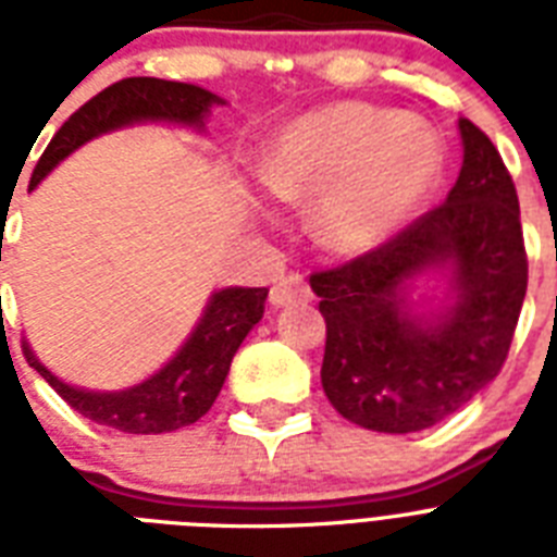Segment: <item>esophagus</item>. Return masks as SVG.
I'll use <instances>...</instances> for the list:
<instances>
[{
	"mask_svg": "<svg viewBox=\"0 0 557 557\" xmlns=\"http://www.w3.org/2000/svg\"><path fill=\"white\" fill-rule=\"evenodd\" d=\"M271 306H297V304H309L312 300V288L306 283L300 274H286V277H280L274 283L269 295Z\"/></svg>",
	"mask_w": 557,
	"mask_h": 557,
	"instance_id": "34e87169",
	"label": "esophagus"
}]
</instances>
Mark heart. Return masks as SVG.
<instances>
[{"label": "heart", "instance_id": "obj_1", "mask_svg": "<svg viewBox=\"0 0 557 557\" xmlns=\"http://www.w3.org/2000/svg\"><path fill=\"white\" fill-rule=\"evenodd\" d=\"M440 135L370 103H332L288 121L262 156L260 178L283 201L318 199L326 248L364 253L389 243L436 187Z\"/></svg>", "mask_w": 557, "mask_h": 557}]
</instances>
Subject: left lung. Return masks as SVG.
Returning a JSON list of instances; mask_svg holds the SVG:
<instances>
[{
    "label": "left lung",
    "mask_w": 557,
    "mask_h": 557,
    "mask_svg": "<svg viewBox=\"0 0 557 557\" xmlns=\"http://www.w3.org/2000/svg\"><path fill=\"white\" fill-rule=\"evenodd\" d=\"M459 135L462 170L440 208L309 277L326 321L323 393L367 431L413 433L448 419L509 356L529 280L518 190L480 126L459 117ZM428 270L449 274L451 304L416 315L406 295Z\"/></svg>",
    "instance_id": "obj_1"
}]
</instances>
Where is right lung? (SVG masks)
<instances>
[{"label":"right lung","mask_w":557,"mask_h":557,"mask_svg":"<svg viewBox=\"0 0 557 557\" xmlns=\"http://www.w3.org/2000/svg\"><path fill=\"white\" fill-rule=\"evenodd\" d=\"M213 103H225V100L193 83L159 81V77H126L112 83L89 103H83L57 129L34 168L30 187H37L77 147L121 126L164 121V124L205 129V117ZM265 297L269 288L231 286L213 292L185 347L156 375L115 393L65 384L46 364H39V358L30 352L25 341H22V352L28 364L69 401V407L91 422L124 433H170L199 422L216 401L236 349L265 312Z\"/></svg>","instance_id":"add662e5"}]
</instances>
